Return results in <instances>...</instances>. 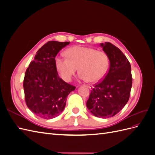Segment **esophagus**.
Wrapping results in <instances>:
<instances>
[{
	"instance_id": "1",
	"label": "esophagus",
	"mask_w": 155,
	"mask_h": 155,
	"mask_svg": "<svg viewBox=\"0 0 155 155\" xmlns=\"http://www.w3.org/2000/svg\"><path fill=\"white\" fill-rule=\"evenodd\" d=\"M87 86L89 88H90V89H92V88H93V86H92V85H87Z\"/></svg>"
}]
</instances>
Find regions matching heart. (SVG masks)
Returning <instances> with one entry per match:
<instances>
[{
	"label": "heart",
	"instance_id": "b5f03b06",
	"mask_svg": "<svg viewBox=\"0 0 155 155\" xmlns=\"http://www.w3.org/2000/svg\"><path fill=\"white\" fill-rule=\"evenodd\" d=\"M66 58L57 57L55 68L60 77L70 81L79 68V78L95 83L105 76L109 67V58L104 51L82 46H74L65 51Z\"/></svg>",
	"mask_w": 155,
	"mask_h": 155
}]
</instances>
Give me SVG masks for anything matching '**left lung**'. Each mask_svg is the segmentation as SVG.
Segmentation results:
<instances>
[{
  "label": "left lung",
  "mask_w": 155,
  "mask_h": 155,
  "mask_svg": "<svg viewBox=\"0 0 155 155\" xmlns=\"http://www.w3.org/2000/svg\"><path fill=\"white\" fill-rule=\"evenodd\" d=\"M100 46L109 56L110 67L105 78L92 88L87 107L93 115L107 118L127 104L133 79L130 63L122 51L109 42Z\"/></svg>",
  "instance_id": "1"
}]
</instances>
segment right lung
Wrapping results in <instances>:
<instances>
[{"mask_svg": "<svg viewBox=\"0 0 155 155\" xmlns=\"http://www.w3.org/2000/svg\"><path fill=\"white\" fill-rule=\"evenodd\" d=\"M69 43L48 41L37 51L26 71L23 87L26 105L42 118L59 116L68 95L76 88L59 77L55 64V56Z\"/></svg>", "mask_w": 155, "mask_h": 155, "instance_id": "right-lung-1", "label": "right lung"}]
</instances>
